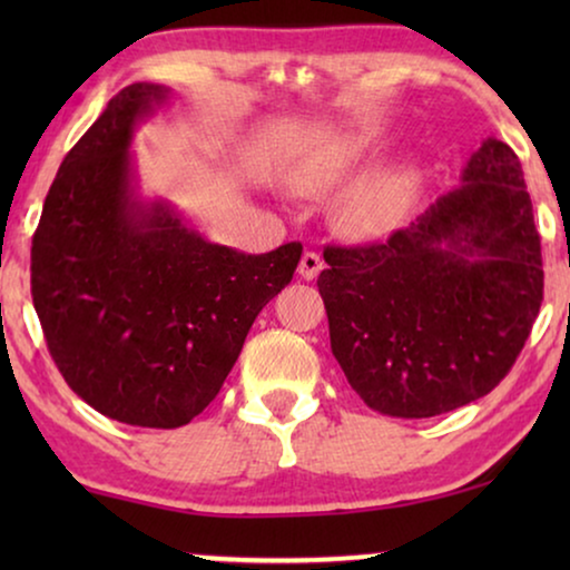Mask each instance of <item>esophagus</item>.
<instances>
[{"instance_id": "1", "label": "esophagus", "mask_w": 570, "mask_h": 570, "mask_svg": "<svg viewBox=\"0 0 570 570\" xmlns=\"http://www.w3.org/2000/svg\"><path fill=\"white\" fill-rule=\"evenodd\" d=\"M322 269H324V262H322V256H318V254L306 252V254L301 256L298 275H301L303 279H316L318 272H322Z\"/></svg>"}]
</instances>
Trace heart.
<instances>
[{"label": "heart", "instance_id": "b5f03b06", "mask_svg": "<svg viewBox=\"0 0 570 570\" xmlns=\"http://www.w3.org/2000/svg\"><path fill=\"white\" fill-rule=\"evenodd\" d=\"M386 147L389 135L381 127L340 131L291 170L293 189L306 197H330L350 183L334 205V225L342 236L353 240L394 236L415 209L423 163L415 155H396L368 171Z\"/></svg>", "mask_w": 570, "mask_h": 570}]
</instances>
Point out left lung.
<instances>
[{"instance_id": "obj_1", "label": "left lung", "mask_w": 570, "mask_h": 570, "mask_svg": "<svg viewBox=\"0 0 570 570\" xmlns=\"http://www.w3.org/2000/svg\"><path fill=\"white\" fill-rule=\"evenodd\" d=\"M332 353L371 410L433 417L501 384L542 303L517 153L488 137L459 186L384 244L324 252Z\"/></svg>"}]
</instances>
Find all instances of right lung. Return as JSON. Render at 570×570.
<instances>
[{
    "label": "right lung",
    "mask_w": 570,
    "mask_h": 570,
    "mask_svg": "<svg viewBox=\"0 0 570 570\" xmlns=\"http://www.w3.org/2000/svg\"><path fill=\"white\" fill-rule=\"evenodd\" d=\"M170 88L135 82L67 153L30 252L46 345L77 396L139 428H178L220 392L303 246L244 254L139 191L131 142Z\"/></svg>",
    "instance_id": "1"
}]
</instances>
